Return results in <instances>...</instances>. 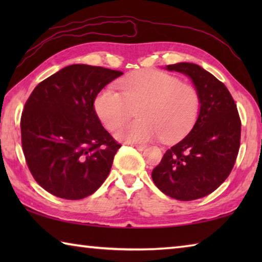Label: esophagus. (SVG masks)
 <instances>
[{"label":"esophagus","mask_w":262,"mask_h":262,"mask_svg":"<svg viewBox=\"0 0 262 262\" xmlns=\"http://www.w3.org/2000/svg\"><path fill=\"white\" fill-rule=\"evenodd\" d=\"M132 145H133V147H135L137 150H140V151H142V150H144L145 148H147V145H145V144H136V143H134Z\"/></svg>","instance_id":"esophagus-1"}]
</instances>
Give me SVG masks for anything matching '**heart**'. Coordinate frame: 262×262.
Returning <instances> with one entry per match:
<instances>
[{"instance_id": "1", "label": "heart", "mask_w": 262, "mask_h": 262, "mask_svg": "<svg viewBox=\"0 0 262 262\" xmlns=\"http://www.w3.org/2000/svg\"><path fill=\"white\" fill-rule=\"evenodd\" d=\"M119 92L104 89L97 94V117L118 140L145 143L161 137L171 142L194 127L201 111V95L192 83L155 69L128 74L118 82ZM137 110L138 120L121 123ZM122 126H120V125Z\"/></svg>"}]
</instances>
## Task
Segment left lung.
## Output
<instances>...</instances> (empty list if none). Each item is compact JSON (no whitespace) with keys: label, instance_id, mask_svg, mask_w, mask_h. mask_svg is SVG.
<instances>
[{"label":"left lung","instance_id":"1","mask_svg":"<svg viewBox=\"0 0 262 262\" xmlns=\"http://www.w3.org/2000/svg\"><path fill=\"white\" fill-rule=\"evenodd\" d=\"M166 69L192 78L201 95V111L193 129L167 149L151 177L167 196L196 200L214 192L232 171L242 121L231 94L214 75L188 62L168 64Z\"/></svg>","mask_w":262,"mask_h":262}]
</instances>
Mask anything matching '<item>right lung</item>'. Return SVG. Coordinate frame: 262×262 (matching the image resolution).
Here are the masks:
<instances>
[{
	"mask_svg": "<svg viewBox=\"0 0 262 262\" xmlns=\"http://www.w3.org/2000/svg\"><path fill=\"white\" fill-rule=\"evenodd\" d=\"M122 74L72 64L39 83L26 100L21 147L31 174L48 193L81 200L107 178L121 144L101 126L94 100Z\"/></svg>",
	"mask_w": 262,
	"mask_h": 262,
	"instance_id": "add662e5",
	"label": "right lung"
}]
</instances>
